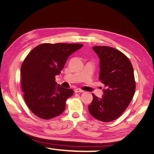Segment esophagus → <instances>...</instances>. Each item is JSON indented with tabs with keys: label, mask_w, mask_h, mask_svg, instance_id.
Masks as SVG:
<instances>
[{
	"label": "esophagus",
	"mask_w": 154,
	"mask_h": 154,
	"mask_svg": "<svg viewBox=\"0 0 154 154\" xmlns=\"http://www.w3.org/2000/svg\"><path fill=\"white\" fill-rule=\"evenodd\" d=\"M84 91L82 90V89H81L79 88H76L75 89V93H82V92H83Z\"/></svg>",
	"instance_id": "34e87169"
}]
</instances>
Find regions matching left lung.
Listing matches in <instances>:
<instances>
[{
    "mask_svg": "<svg viewBox=\"0 0 154 154\" xmlns=\"http://www.w3.org/2000/svg\"><path fill=\"white\" fill-rule=\"evenodd\" d=\"M100 58L99 79L104 83L102 98L92 94L88 106L92 116L110 122L121 115L129 105L135 91L133 68L129 59L121 51L108 46H94Z\"/></svg>",
    "mask_w": 154,
    "mask_h": 154,
    "instance_id": "obj_1",
    "label": "left lung"
}]
</instances>
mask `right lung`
Here are the masks:
<instances>
[{
  "label": "right lung",
  "instance_id": "obj_1",
  "mask_svg": "<svg viewBox=\"0 0 154 154\" xmlns=\"http://www.w3.org/2000/svg\"><path fill=\"white\" fill-rule=\"evenodd\" d=\"M83 46L42 44L25 58L21 67V89L27 106L39 118H54L65 110L66 100L73 91L57 85L55 76L60 73L69 56Z\"/></svg>",
  "mask_w": 154,
  "mask_h": 154
}]
</instances>
